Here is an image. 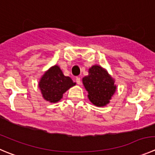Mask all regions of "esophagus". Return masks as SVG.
<instances>
[{
  "label": "esophagus",
  "instance_id": "obj_1",
  "mask_svg": "<svg viewBox=\"0 0 155 155\" xmlns=\"http://www.w3.org/2000/svg\"><path fill=\"white\" fill-rule=\"evenodd\" d=\"M76 82L78 85H80L81 84V79L79 77H77L76 79Z\"/></svg>",
  "mask_w": 155,
  "mask_h": 155
}]
</instances>
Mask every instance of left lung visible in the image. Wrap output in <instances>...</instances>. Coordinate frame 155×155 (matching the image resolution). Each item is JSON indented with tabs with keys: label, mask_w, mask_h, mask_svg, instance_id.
I'll return each instance as SVG.
<instances>
[{
	"label": "left lung",
	"mask_w": 155,
	"mask_h": 155,
	"mask_svg": "<svg viewBox=\"0 0 155 155\" xmlns=\"http://www.w3.org/2000/svg\"><path fill=\"white\" fill-rule=\"evenodd\" d=\"M82 83L89 94V101L98 107L109 103L117 89L115 79L105 68L99 65L89 68V75L82 78Z\"/></svg>",
	"instance_id": "obj_1"
}]
</instances>
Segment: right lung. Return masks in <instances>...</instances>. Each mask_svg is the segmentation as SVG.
Wrapping results in <instances>:
<instances>
[{"instance_id": "obj_1", "label": "right lung", "mask_w": 155, "mask_h": 155, "mask_svg": "<svg viewBox=\"0 0 155 155\" xmlns=\"http://www.w3.org/2000/svg\"><path fill=\"white\" fill-rule=\"evenodd\" d=\"M76 85L70 77L63 75L58 65L51 66L39 81L38 86L46 101L56 103L60 102L66 91Z\"/></svg>"}]
</instances>
